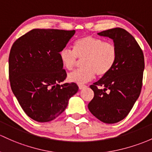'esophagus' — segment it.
I'll use <instances>...</instances> for the list:
<instances>
[{"label":"esophagus","mask_w":152,"mask_h":152,"mask_svg":"<svg viewBox=\"0 0 152 152\" xmlns=\"http://www.w3.org/2000/svg\"><path fill=\"white\" fill-rule=\"evenodd\" d=\"M78 87H79V89L81 90V89H83L85 88L86 87V86H85V85H78Z\"/></svg>","instance_id":"34e87169"}]
</instances>
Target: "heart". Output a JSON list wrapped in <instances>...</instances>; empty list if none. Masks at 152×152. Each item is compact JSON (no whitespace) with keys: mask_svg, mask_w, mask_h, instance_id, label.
Returning <instances> with one entry per match:
<instances>
[{"mask_svg":"<svg viewBox=\"0 0 152 152\" xmlns=\"http://www.w3.org/2000/svg\"><path fill=\"white\" fill-rule=\"evenodd\" d=\"M60 61L66 70H72L79 59H83V69L76 70L68 75V80L83 84L94 78L96 73L103 77L113 68L117 57V50L112 42L90 35L77 39L73 50L64 48L58 53Z\"/></svg>","mask_w":152,"mask_h":152,"instance_id":"obj_1","label":"heart"}]
</instances>
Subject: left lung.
I'll return each instance as SVG.
<instances>
[{
    "label": "left lung",
    "instance_id": "1",
    "mask_svg": "<svg viewBox=\"0 0 152 152\" xmlns=\"http://www.w3.org/2000/svg\"><path fill=\"white\" fill-rule=\"evenodd\" d=\"M98 35L113 40L117 57L108 74L90 86L94 97L88 107L100 121L113 124L128 115L139 97L144 57L134 37L124 29L116 27Z\"/></svg>",
    "mask_w": 152,
    "mask_h": 152
}]
</instances>
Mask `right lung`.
Wrapping results in <instances>:
<instances>
[{
  "mask_svg": "<svg viewBox=\"0 0 152 152\" xmlns=\"http://www.w3.org/2000/svg\"><path fill=\"white\" fill-rule=\"evenodd\" d=\"M75 30L34 29L17 39L9 58L13 94L28 117L40 122L51 121L66 108L78 91L76 83L60 85L66 77L58 53Z\"/></svg>",
  "mask_w": 152,
  "mask_h": 152,
  "instance_id": "obj_1",
  "label": "right lung"
}]
</instances>
